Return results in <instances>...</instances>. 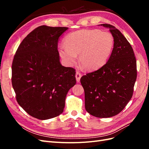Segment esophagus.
Masks as SVG:
<instances>
[{
	"instance_id": "obj_1",
	"label": "esophagus",
	"mask_w": 149,
	"mask_h": 149,
	"mask_svg": "<svg viewBox=\"0 0 149 149\" xmlns=\"http://www.w3.org/2000/svg\"><path fill=\"white\" fill-rule=\"evenodd\" d=\"M81 76H82V74H81L79 71H76V75H75L76 81H77V82H79L80 79H81Z\"/></svg>"
}]
</instances>
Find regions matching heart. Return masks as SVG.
Instances as JSON below:
<instances>
[{
    "label": "heart",
    "mask_w": 149,
    "mask_h": 149,
    "mask_svg": "<svg viewBox=\"0 0 149 149\" xmlns=\"http://www.w3.org/2000/svg\"><path fill=\"white\" fill-rule=\"evenodd\" d=\"M65 46L58 48V53L65 63L73 65L79 61L86 70L94 71L105 65L114 46V38L108 31L81 30L68 35Z\"/></svg>",
    "instance_id": "obj_1"
}]
</instances>
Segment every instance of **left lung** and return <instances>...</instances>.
I'll list each match as a JSON object with an SVG mask.
<instances>
[{"mask_svg":"<svg viewBox=\"0 0 149 149\" xmlns=\"http://www.w3.org/2000/svg\"><path fill=\"white\" fill-rule=\"evenodd\" d=\"M100 25L109 29L113 49L104 65L82 76L80 81L84 90L86 110L94 117L107 118L118 114L131 99L137 63L131 45L120 31L109 24Z\"/></svg>","mask_w":149,"mask_h":149,"instance_id":"8db88e82","label":"left lung"}]
</instances>
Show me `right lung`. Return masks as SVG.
Listing matches in <instances>:
<instances>
[{
	"label": "right lung",
	"instance_id": "add662e5",
	"mask_svg": "<svg viewBox=\"0 0 149 149\" xmlns=\"http://www.w3.org/2000/svg\"><path fill=\"white\" fill-rule=\"evenodd\" d=\"M68 29L38 26L23 40L13 58L12 83L17 102L35 118L61 114L66 94L76 83L75 70L61 65L58 51V40Z\"/></svg>",
	"mask_w": 149,
	"mask_h": 149
}]
</instances>
